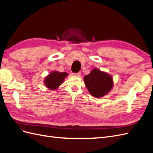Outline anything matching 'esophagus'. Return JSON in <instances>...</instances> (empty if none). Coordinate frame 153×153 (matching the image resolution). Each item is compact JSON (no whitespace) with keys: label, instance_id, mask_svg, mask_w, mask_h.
Segmentation results:
<instances>
[{"label":"esophagus","instance_id":"obj_1","mask_svg":"<svg viewBox=\"0 0 153 153\" xmlns=\"http://www.w3.org/2000/svg\"><path fill=\"white\" fill-rule=\"evenodd\" d=\"M74 75H75V76H80V75H81V73L80 72H78V73H74Z\"/></svg>","mask_w":153,"mask_h":153}]
</instances>
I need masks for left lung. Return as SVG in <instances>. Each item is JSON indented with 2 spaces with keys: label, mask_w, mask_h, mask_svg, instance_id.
<instances>
[{
  "label": "left lung",
  "mask_w": 153,
  "mask_h": 153,
  "mask_svg": "<svg viewBox=\"0 0 153 153\" xmlns=\"http://www.w3.org/2000/svg\"><path fill=\"white\" fill-rule=\"evenodd\" d=\"M84 79L88 91L96 98H101L107 94L113 87L112 76L96 68L85 75Z\"/></svg>",
  "instance_id": "1"
}]
</instances>
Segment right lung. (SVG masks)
Listing matches in <instances>:
<instances>
[{
	"instance_id": "add662e5",
	"label": "right lung",
	"mask_w": 153,
	"mask_h": 153,
	"mask_svg": "<svg viewBox=\"0 0 153 153\" xmlns=\"http://www.w3.org/2000/svg\"><path fill=\"white\" fill-rule=\"evenodd\" d=\"M68 75V74L66 72L61 73L56 71H53L45 78V84L50 89H56L60 85L62 84L64 78Z\"/></svg>"
}]
</instances>
